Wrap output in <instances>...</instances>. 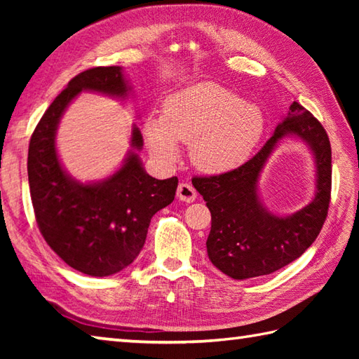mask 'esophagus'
<instances>
[{"instance_id":"obj_1","label":"esophagus","mask_w":359,"mask_h":359,"mask_svg":"<svg viewBox=\"0 0 359 359\" xmlns=\"http://www.w3.org/2000/svg\"><path fill=\"white\" fill-rule=\"evenodd\" d=\"M197 197V191L196 189L189 185V184H180L177 188V199L180 202H185V203H191L196 201Z\"/></svg>"}]
</instances>
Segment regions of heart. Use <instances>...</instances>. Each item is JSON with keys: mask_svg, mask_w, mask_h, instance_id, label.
I'll return each mask as SVG.
<instances>
[{"mask_svg": "<svg viewBox=\"0 0 359 359\" xmlns=\"http://www.w3.org/2000/svg\"><path fill=\"white\" fill-rule=\"evenodd\" d=\"M264 131L261 108L216 83H197L171 94L162 117L151 116L143 125L157 160L172 163L179 158V143L189 144L194 166L207 174L238 170L253 154Z\"/></svg>", "mask_w": 359, "mask_h": 359, "instance_id": "1", "label": "heart"}]
</instances>
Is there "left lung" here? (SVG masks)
Returning <instances> with one entry per match:
<instances>
[{
    "instance_id": "left-lung-1",
    "label": "left lung",
    "mask_w": 359,
    "mask_h": 359,
    "mask_svg": "<svg viewBox=\"0 0 359 359\" xmlns=\"http://www.w3.org/2000/svg\"><path fill=\"white\" fill-rule=\"evenodd\" d=\"M285 136L311 148L317 168L312 202L290 217L273 215L258 197V179L271 152ZM194 188L211 211L207 251L212 265L233 279L276 271L299 257L318 238L330 203L332 148L323 125L293 102L262 149L238 170L194 177Z\"/></svg>"
}]
</instances>
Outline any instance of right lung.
<instances>
[{
    "label": "right lung",
    "mask_w": 359,
    "mask_h": 359,
    "mask_svg": "<svg viewBox=\"0 0 359 359\" xmlns=\"http://www.w3.org/2000/svg\"><path fill=\"white\" fill-rule=\"evenodd\" d=\"M131 89L120 66L79 74L44 112L29 143L27 175L38 228L67 265L95 278L111 276L134 262L152 216L174 201L179 180L147 174L137 154L143 137L133 125L123 165L109 177L83 184L60 162L57 129L67 106L83 90L125 100Z\"/></svg>",
    "instance_id": "1"
}]
</instances>
